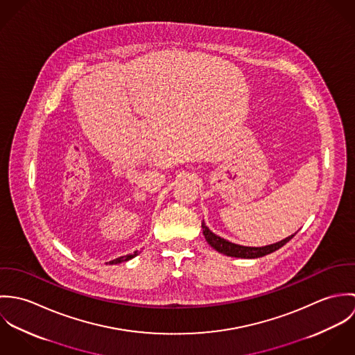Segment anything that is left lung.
<instances>
[{"label":"left lung","mask_w":355,"mask_h":355,"mask_svg":"<svg viewBox=\"0 0 355 355\" xmlns=\"http://www.w3.org/2000/svg\"><path fill=\"white\" fill-rule=\"evenodd\" d=\"M202 231L203 235H205V239L206 242L214 249L217 250L218 253L224 254V255H228V257H236V258H259V257H263L266 254L273 253L276 250H279L280 248H283L287 242H290L294 236H288L280 242H276V243H272V245H268V246H262V248H249V246H241V245H236V243H232L224 238H220L218 235L213 234L207 227L206 224L202 221Z\"/></svg>","instance_id":"left-lung-1"}]
</instances>
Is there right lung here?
Returning a JSON list of instances; mask_svg holds the SVG:
<instances>
[{
	"mask_svg": "<svg viewBox=\"0 0 355 355\" xmlns=\"http://www.w3.org/2000/svg\"><path fill=\"white\" fill-rule=\"evenodd\" d=\"M139 254V252L137 250V252H134L132 254H127V255H123V257H119V258H116V259H112V261H109V262H106V263H109V265H114V263H121V262H125V261H130L131 258H134V257H137Z\"/></svg>",
	"mask_w": 355,
	"mask_h": 355,
	"instance_id": "right-lung-1",
	"label": "right lung"
}]
</instances>
